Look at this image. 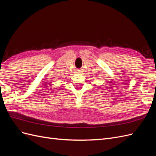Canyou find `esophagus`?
Returning <instances> with one entry per match:
<instances>
[{"mask_svg":"<svg viewBox=\"0 0 156 156\" xmlns=\"http://www.w3.org/2000/svg\"><path fill=\"white\" fill-rule=\"evenodd\" d=\"M76 72H77V73H81V69H77Z\"/></svg>","mask_w":156,"mask_h":156,"instance_id":"1","label":"esophagus"}]
</instances>
